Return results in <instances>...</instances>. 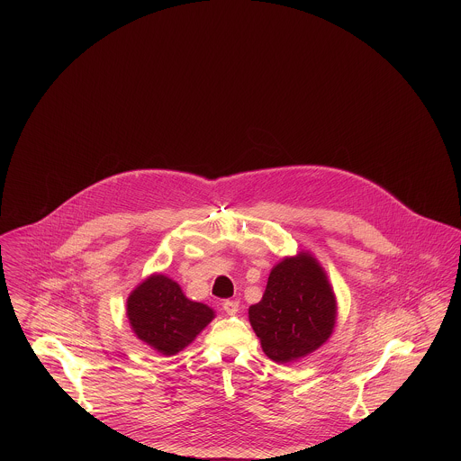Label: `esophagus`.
<instances>
[{
    "instance_id": "1",
    "label": "esophagus",
    "mask_w": 461,
    "mask_h": 461,
    "mask_svg": "<svg viewBox=\"0 0 461 461\" xmlns=\"http://www.w3.org/2000/svg\"><path fill=\"white\" fill-rule=\"evenodd\" d=\"M222 309L228 312V314H237L239 312V303L237 301H224L222 303Z\"/></svg>"
}]
</instances>
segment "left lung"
<instances>
[{
  "instance_id": "obj_1",
  "label": "left lung",
  "mask_w": 461,
  "mask_h": 461,
  "mask_svg": "<svg viewBox=\"0 0 461 461\" xmlns=\"http://www.w3.org/2000/svg\"><path fill=\"white\" fill-rule=\"evenodd\" d=\"M337 306L329 280L309 254L276 264L261 303L250 306L249 320L266 356L288 363L316 351L335 325Z\"/></svg>"
}]
</instances>
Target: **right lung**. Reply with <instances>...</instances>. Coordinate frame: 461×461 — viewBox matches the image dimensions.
<instances>
[{
	"mask_svg": "<svg viewBox=\"0 0 461 461\" xmlns=\"http://www.w3.org/2000/svg\"><path fill=\"white\" fill-rule=\"evenodd\" d=\"M128 318L138 339L173 356L211 323L214 311L186 299L173 280L154 275L130 295Z\"/></svg>",
	"mask_w": 461,
	"mask_h": 461,
	"instance_id": "obj_1",
	"label": "right lung"
}]
</instances>
